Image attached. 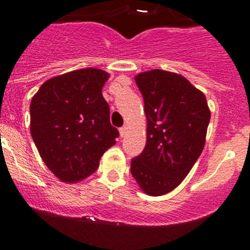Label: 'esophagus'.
<instances>
[{"mask_svg":"<svg viewBox=\"0 0 250 250\" xmlns=\"http://www.w3.org/2000/svg\"><path fill=\"white\" fill-rule=\"evenodd\" d=\"M119 132H120L121 138H123V136H125V134H126V127H125V126L121 127V129L119 130Z\"/></svg>","mask_w":250,"mask_h":250,"instance_id":"esophagus-1","label":"esophagus"}]
</instances>
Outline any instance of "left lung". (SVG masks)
<instances>
[{
  "label": "left lung",
  "instance_id": "left-lung-1",
  "mask_svg": "<svg viewBox=\"0 0 250 250\" xmlns=\"http://www.w3.org/2000/svg\"><path fill=\"white\" fill-rule=\"evenodd\" d=\"M144 98L146 145L131 160V174L151 196L174 190L205 145L210 110L205 95L182 75L150 70L135 76Z\"/></svg>",
  "mask_w": 250,
  "mask_h": 250
}]
</instances>
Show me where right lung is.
<instances>
[{
    "mask_svg": "<svg viewBox=\"0 0 250 250\" xmlns=\"http://www.w3.org/2000/svg\"><path fill=\"white\" fill-rule=\"evenodd\" d=\"M110 75L95 67L51 77L30 105V131L46 167L67 184L83 182L99 167L119 131L110 124L103 87Z\"/></svg>",
    "mask_w": 250,
    "mask_h": 250,
    "instance_id": "add662e5",
    "label": "right lung"
}]
</instances>
